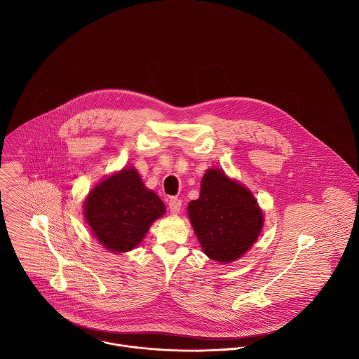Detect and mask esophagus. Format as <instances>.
<instances>
[{"mask_svg": "<svg viewBox=\"0 0 359 359\" xmlns=\"http://www.w3.org/2000/svg\"><path fill=\"white\" fill-rule=\"evenodd\" d=\"M181 205H182V202L178 198H171L168 201V210L171 214H178L181 211Z\"/></svg>", "mask_w": 359, "mask_h": 359, "instance_id": "esophagus-1", "label": "esophagus"}]
</instances>
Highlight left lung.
<instances>
[{"label": "left lung", "mask_w": 359, "mask_h": 359, "mask_svg": "<svg viewBox=\"0 0 359 359\" xmlns=\"http://www.w3.org/2000/svg\"><path fill=\"white\" fill-rule=\"evenodd\" d=\"M188 215L205 256L221 264L243 256L264 225L253 194L217 168L205 171L199 199L189 202Z\"/></svg>", "instance_id": "left-lung-1"}]
</instances>
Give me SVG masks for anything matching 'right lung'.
Returning <instances> with one entry per match:
<instances>
[{
    "label": "right lung",
    "mask_w": 359,
    "mask_h": 359,
    "mask_svg": "<svg viewBox=\"0 0 359 359\" xmlns=\"http://www.w3.org/2000/svg\"><path fill=\"white\" fill-rule=\"evenodd\" d=\"M165 205L145 188L133 167L101 181L84 202V217L98 242L111 253H126L138 246Z\"/></svg>",
    "instance_id": "obj_1"
}]
</instances>
